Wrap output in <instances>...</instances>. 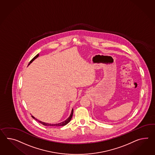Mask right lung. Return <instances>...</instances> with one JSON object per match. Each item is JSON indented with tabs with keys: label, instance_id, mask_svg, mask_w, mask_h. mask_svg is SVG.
Wrapping results in <instances>:
<instances>
[{
	"label": "right lung",
	"instance_id": "1",
	"mask_svg": "<svg viewBox=\"0 0 155 155\" xmlns=\"http://www.w3.org/2000/svg\"><path fill=\"white\" fill-rule=\"evenodd\" d=\"M38 56H39V54H37V55L30 61L28 65H30L33 61H34L35 59H36L38 57ZM73 109H72V112H71V114L70 116H69V117H68V118H67L65 120L63 121H62V122H61V123H58V124H53L46 123L42 122L41 121L38 120L37 119H36V118H35L34 117H33V116H32V117H33L34 119H35L36 120L38 121L39 123H40L41 124L44 125H45V126H48V127H50H50H51V126H53V127H54V126H55V127H60V126H64V125L67 124L68 123H69L70 121L71 120V119H72V116H73Z\"/></svg>",
	"mask_w": 155,
	"mask_h": 155
}]
</instances>
